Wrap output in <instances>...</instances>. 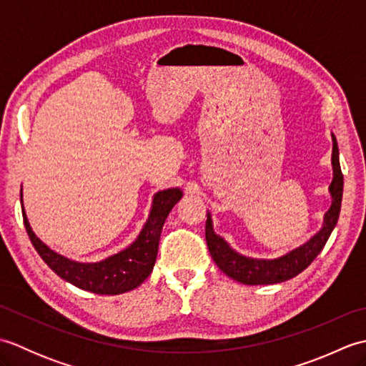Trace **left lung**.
<instances>
[{"instance_id": "obj_1", "label": "left lung", "mask_w": 366, "mask_h": 366, "mask_svg": "<svg viewBox=\"0 0 366 366\" xmlns=\"http://www.w3.org/2000/svg\"><path fill=\"white\" fill-rule=\"evenodd\" d=\"M332 165H333V181L330 184L332 193V206L325 214L324 227L316 236L308 240L307 244L295 248L287 254L277 259H252L236 253L224 240L217 236L212 229V220L207 215L206 222V242L209 253L223 274H227L232 280L244 285H274L282 283L286 280L299 275L305 270L310 264L315 261L317 254L321 253L327 239L330 237L333 228L338 222L341 197H343V173H341L340 159H338V144L333 137V152H332Z\"/></svg>"}]
</instances>
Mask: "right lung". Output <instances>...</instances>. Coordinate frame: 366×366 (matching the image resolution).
<instances>
[{
	"instance_id": "right-lung-1",
	"label": "right lung",
	"mask_w": 366,
	"mask_h": 366,
	"mask_svg": "<svg viewBox=\"0 0 366 366\" xmlns=\"http://www.w3.org/2000/svg\"><path fill=\"white\" fill-rule=\"evenodd\" d=\"M182 197V192L179 189H168L159 192L154 197V204L151 209V215L147 219L143 231L139 232L137 240L126 250L113 254L110 258L100 262L84 264L75 262L58 254L56 252L50 250L44 242L36 237L31 229L26 214L23 211V199L21 201V212L23 223L28 236L33 242L36 252L41 254V258L46 262L54 274L59 275L66 282L75 285L76 287L84 291H91L94 294H122L130 290H135L137 286L142 285L144 280L151 275L154 269L155 258L159 252V240L160 232L165 223L167 217L171 209Z\"/></svg>"
}]
</instances>
